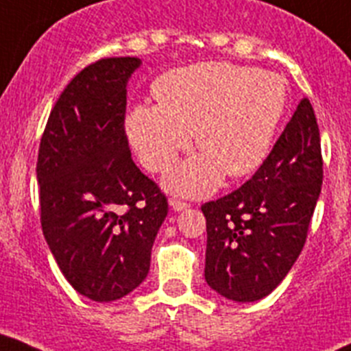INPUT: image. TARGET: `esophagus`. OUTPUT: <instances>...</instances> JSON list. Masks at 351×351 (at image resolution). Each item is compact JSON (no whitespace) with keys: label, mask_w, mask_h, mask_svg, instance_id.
<instances>
[{"label":"esophagus","mask_w":351,"mask_h":351,"mask_svg":"<svg viewBox=\"0 0 351 351\" xmlns=\"http://www.w3.org/2000/svg\"><path fill=\"white\" fill-rule=\"evenodd\" d=\"M191 206L189 203H185V201H180V199H171V208L175 211H183L187 210V208Z\"/></svg>","instance_id":"1"}]
</instances>
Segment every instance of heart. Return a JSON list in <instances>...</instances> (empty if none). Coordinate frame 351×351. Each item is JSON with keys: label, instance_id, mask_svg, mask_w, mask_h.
Returning <instances> with one entry per match:
<instances>
[{"label": "heart", "instance_id": "obj_1", "mask_svg": "<svg viewBox=\"0 0 351 351\" xmlns=\"http://www.w3.org/2000/svg\"><path fill=\"white\" fill-rule=\"evenodd\" d=\"M156 97L159 105L131 110L129 140L150 171L162 173L195 134L203 154L173 169L164 185L175 194L201 197L219 187L226 173L239 178L264 162L285 113L289 87L273 71L211 61L164 75Z\"/></svg>", "mask_w": 351, "mask_h": 351}]
</instances>
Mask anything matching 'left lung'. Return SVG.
<instances>
[{"label": "left lung", "mask_w": 351, "mask_h": 351, "mask_svg": "<svg viewBox=\"0 0 351 351\" xmlns=\"http://www.w3.org/2000/svg\"><path fill=\"white\" fill-rule=\"evenodd\" d=\"M322 148L308 97L267 159L234 192L201 206L206 217V283L223 298L254 302L298 261L322 191Z\"/></svg>", "instance_id": "8db88e82"}]
</instances>
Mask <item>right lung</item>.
<instances>
[{
  "instance_id": "right-lung-1",
  "label": "right lung",
  "mask_w": 351,
  "mask_h": 351,
  "mask_svg": "<svg viewBox=\"0 0 351 351\" xmlns=\"http://www.w3.org/2000/svg\"><path fill=\"white\" fill-rule=\"evenodd\" d=\"M138 58H106L66 85L38 150L42 229L78 293L110 302L150 269L168 199L131 159L125 136L128 82Z\"/></svg>"
}]
</instances>
